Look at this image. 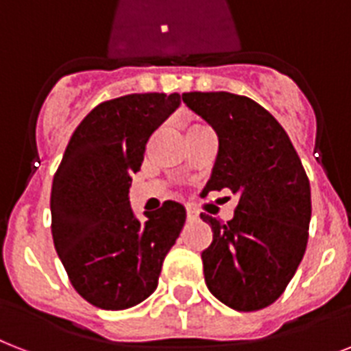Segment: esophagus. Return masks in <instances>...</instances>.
I'll list each match as a JSON object with an SVG mask.
<instances>
[{"label":"esophagus","instance_id":"1","mask_svg":"<svg viewBox=\"0 0 351 351\" xmlns=\"http://www.w3.org/2000/svg\"><path fill=\"white\" fill-rule=\"evenodd\" d=\"M187 220H196L198 218V213H196L195 209H191V207H187Z\"/></svg>","mask_w":351,"mask_h":351}]
</instances>
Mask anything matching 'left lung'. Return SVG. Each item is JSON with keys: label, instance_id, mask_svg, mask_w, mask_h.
<instances>
[{"label": "left lung", "instance_id": "8db88e82", "mask_svg": "<svg viewBox=\"0 0 351 351\" xmlns=\"http://www.w3.org/2000/svg\"><path fill=\"white\" fill-rule=\"evenodd\" d=\"M182 99L220 141L204 196L229 189L240 198L227 223L200 215L213 229L202 252L205 283L230 308L256 312L283 294L304 256L308 176L287 131L252 99L229 92H191Z\"/></svg>", "mask_w": 351, "mask_h": 351}]
</instances>
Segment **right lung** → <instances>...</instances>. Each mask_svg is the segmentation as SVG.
Wrapping results in <instances>:
<instances>
[{
    "instance_id": "obj_1",
    "label": "right lung",
    "mask_w": 351,
    "mask_h": 351,
    "mask_svg": "<svg viewBox=\"0 0 351 351\" xmlns=\"http://www.w3.org/2000/svg\"><path fill=\"white\" fill-rule=\"evenodd\" d=\"M178 104V93L101 102L73 131L53 175V245L77 294L97 308L126 310L149 298L180 236L184 205L167 200L138 221L128 198L149 136Z\"/></svg>"
}]
</instances>
